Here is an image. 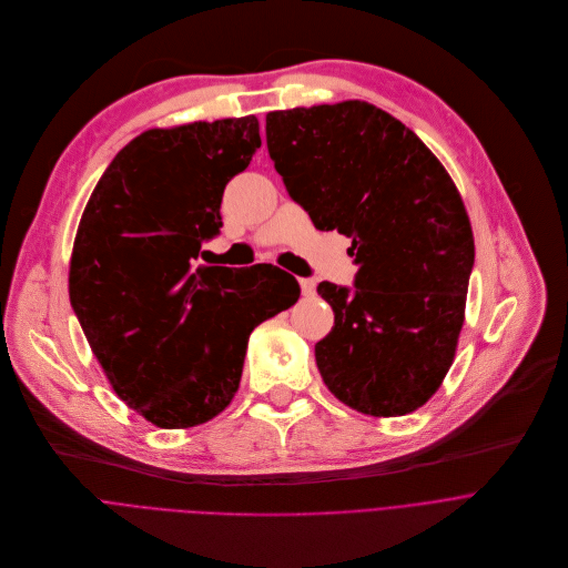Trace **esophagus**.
Here are the masks:
<instances>
[{
	"instance_id": "obj_1",
	"label": "esophagus",
	"mask_w": 568,
	"mask_h": 568,
	"mask_svg": "<svg viewBox=\"0 0 568 568\" xmlns=\"http://www.w3.org/2000/svg\"><path fill=\"white\" fill-rule=\"evenodd\" d=\"M300 288L304 297H311L315 293V282L313 280H300Z\"/></svg>"
}]
</instances>
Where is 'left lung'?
Instances as JSON below:
<instances>
[{
	"instance_id": "left-lung-1",
	"label": "left lung",
	"mask_w": 568,
	"mask_h": 568,
	"mask_svg": "<svg viewBox=\"0 0 568 568\" xmlns=\"http://www.w3.org/2000/svg\"><path fill=\"white\" fill-rule=\"evenodd\" d=\"M266 143L315 229L352 237L354 291L317 286L335 315L315 345L324 385L369 416L418 409L455 361L475 266L455 181L409 128L365 100L271 111Z\"/></svg>"
}]
</instances>
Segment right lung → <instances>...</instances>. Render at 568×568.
I'll list each match as a JSON object with an SVG mask.
<instances>
[{"label":"right lung","mask_w":568,"mask_h":568,"mask_svg":"<svg viewBox=\"0 0 568 568\" xmlns=\"http://www.w3.org/2000/svg\"><path fill=\"white\" fill-rule=\"evenodd\" d=\"M262 145L255 116L148 130L82 212L69 297L113 392L156 427L214 418L240 389L248 337L300 286L277 266H194L221 196Z\"/></svg>","instance_id":"right-lung-1"}]
</instances>
